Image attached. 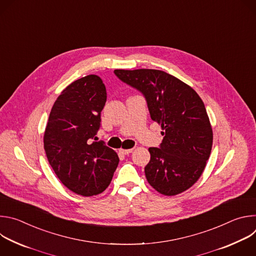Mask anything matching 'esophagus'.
Listing matches in <instances>:
<instances>
[{
	"label": "esophagus",
	"instance_id": "1",
	"mask_svg": "<svg viewBox=\"0 0 256 256\" xmlns=\"http://www.w3.org/2000/svg\"><path fill=\"white\" fill-rule=\"evenodd\" d=\"M132 150H134V149H128V150L120 149V152L122 154H124V155H128L130 153H132Z\"/></svg>",
	"mask_w": 256,
	"mask_h": 256
}]
</instances>
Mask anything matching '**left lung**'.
Returning a JSON list of instances; mask_svg holds the SVG:
<instances>
[{
	"label": "left lung",
	"instance_id": "8db88e82",
	"mask_svg": "<svg viewBox=\"0 0 256 256\" xmlns=\"http://www.w3.org/2000/svg\"><path fill=\"white\" fill-rule=\"evenodd\" d=\"M124 83L138 90L151 118L164 136L159 148H149L144 174L150 186L164 196L192 188L200 177L212 146V130L198 94L174 76L159 70H114Z\"/></svg>",
	"mask_w": 256,
	"mask_h": 256
}]
</instances>
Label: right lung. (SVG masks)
Listing matches in <instances>:
<instances>
[{
  "label": "right lung",
  "mask_w": 256,
  "mask_h": 256,
  "mask_svg": "<svg viewBox=\"0 0 256 256\" xmlns=\"http://www.w3.org/2000/svg\"><path fill=\"white\" fill-rule=\"evenodd\" d=\"M106 97L96 75L70 83L56 100L44 132L46 154L56 175L83 196L104 192L120 162L103 140L95 142Z\"/></svg>",
  "instance_id": "obj_1"
}]
</instances>
